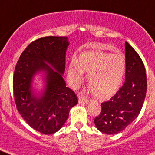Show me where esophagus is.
<instances>
[{
  "mask_svg": "<svg viewBox=\"0 0 155 155\" xmlns=\"http://www.w3.org/2000/svg\"><path fill=\"white\" fill-rule=\"evenodd\" d=\"M78 102H79V103L85 104L88 102V98H84V97H82V96H79L78 97Z\"/></svg>",
  "mask_w": 155,
  "mask_h": 155,
  "instance_id": "34e87169",
  "label": "esophagus"
}]
</instances>
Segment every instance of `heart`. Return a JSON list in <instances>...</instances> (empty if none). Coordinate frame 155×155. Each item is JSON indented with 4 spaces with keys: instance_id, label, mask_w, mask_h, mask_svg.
Here are the masks:
<instances>
[{
    "instance_id": "heart-1",
    "label": "heart",
    "mask_w": 155,
    "mask_h": 155,
    "mask_svg": "<svg viewBox=\"0 0 155 155\" xmlns=\"http://www.w3.org/2000/svg\"><path fill=\"white\" fill-rule=\"evenodd\" d=\"M126 71V60L122 54L102 51L85 52L79 61L72 59L68 66V79L72 87L81 83L84 73H87V83L94 96L99 100L109 99L121 87Z\"/></svg>"
}]
</instances>
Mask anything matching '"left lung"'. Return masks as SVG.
I'll return each instance as SVG.
<instances>
[{
    "label": "left lung",
    "mask_w": 155,
    "mask_h": 155,
    "mask_svg": "<svg viewBox=\"0 0 155 155\" xmlns=\"http://www.w3.org/2000/svg\"><path fill=\"white\" fill-rule=\"evenodd\" d=\"M125 82L109 101L101 104V113L94 122L98 130L107 134L121 132L137 118L147 91V75L141 58L126 42Z\"/></svg>",
    "instance_id": "obj_1"
}]
</instances>
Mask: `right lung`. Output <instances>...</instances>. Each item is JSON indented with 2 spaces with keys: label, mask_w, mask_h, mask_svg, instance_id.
Here are the masks:
<instances>
[{
  "label": "right lung",
  "mask_w": 155,
  "mask_h": 155,
  "mask_svg": "<svg viewBox=\"0 0 155 155\" xmlns=\"http://www.w3.org/2000/svg\"><path fill=\"white\" fill-rule=\"evenodd\" d=\"M68 45L66 36L39 38L25 48L15 66L13 91L16 108L31 128L43 134L58 131L68 120L70 109L78 104L77 94L66 87L62 77ZM39 71L45 72L46 86L36 96L31 81Z\"/></svg>",
  "instance_id": "1"
}]
</instances>
